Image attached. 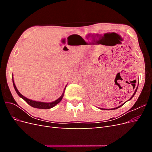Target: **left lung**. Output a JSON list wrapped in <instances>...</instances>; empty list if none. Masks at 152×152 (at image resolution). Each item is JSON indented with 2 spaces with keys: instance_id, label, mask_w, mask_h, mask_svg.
Listing matches in <instances>:
<instances>
[{
  "instance_id": "1",
  "label": "left lung",
  "mask_w": 152,
  "mask_h": 152,
  "mask_svg": "<svg viewBox=\"0 0 152 152\" xmlns=\"http://www.w3.org/2000/svg\"><path fill=\"white\" fill-rule=\"evenodd\" d=\"M137 87H138V86H137V87H136V90H135V91H134V94H133V95L131 96V98L129 99V100L131 99H132V98H133V96H134V94H136V91H137ZM126 103V102H125ZM124 104H121V106H119V107H117V108H111V109H103V108H100L101 110H115V109H117V108H118L119 107H122V106Z\"/></svg>"
}]
</instances>
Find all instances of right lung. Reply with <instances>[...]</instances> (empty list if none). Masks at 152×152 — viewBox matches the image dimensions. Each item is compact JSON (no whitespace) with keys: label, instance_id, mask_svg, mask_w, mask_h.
Wrapping results in <instances>:
<instances>
[{"label":"right lung","instance_id":"obj_1","mask_svg":"<svg viewBox=\"0 0 152 152\" xmlns=\"http://www.w3.org/2000/svg\"><path fill=\"white\" fill-rule=\"evenodd\" d=\"M12 82H13V86L14 87H15V89L16 91V92L17 93V94H18V96L21 97L22 99H23L25 102L28 103L29 105H30L31 107H34V108H40V109H49V108H51L53 107H54V106H56L57 104H58L59 102H61L63 97V95H64V93H65V91L66 89V87L64 89V91L62 94V95L59 97L58 99H56V101H54L53 102L51 103H45V102H36V101H34V100H31L30 99L26 98V97H25L24 96H23L18 90L17 89L16 87L15 86V82H14V80H13V77H12Z\"/></svg>","mask_w":152,"mask_h":152}]
</instances>
